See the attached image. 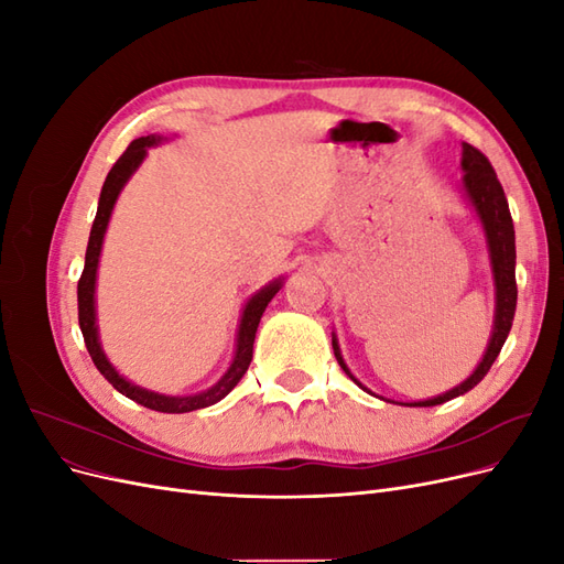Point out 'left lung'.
I'll return each mask as SVG.
<instances>
[{
	"label": "left lung",
	"mask_w": 564,
	"mask_h": 564,
	"mask_svg": "<svg viewBox=\"0 0 564 564\" xmlns=\"http://www.w3.org/2000/svg\"><path fill=\"white\" fill-rule=\"evenodd\" d=\"M460 169H464V191L466 197L470 199L473 209L480 218V224L485 228V237H487V247H489V259H491V272H494V286H497V315H494V332L489 338V346L485 350L482 362L477 365V369L470 373V377L447 390L442 392L437 398L431 400H421V402H412L409 406H435L442 402H449L458 395H464L470 388H475L480 383L487 371L491 369L494 360H497L510 327H513V317H516V305H518V284H516V228H513V218H510V209H508V199L503 195V187L497 178V172L489 164V160L482 155L480 150L473 148L470 143H464V155H460ZM332 346H334V355L338 365L344 367V371L348 377L365 388L360 381H357L350 369L346 367L344 357H340L338 350V340L332 334ZM367 390V388H365Z\"/></svg>",
	"instance_id": "1"
}]
</instances>
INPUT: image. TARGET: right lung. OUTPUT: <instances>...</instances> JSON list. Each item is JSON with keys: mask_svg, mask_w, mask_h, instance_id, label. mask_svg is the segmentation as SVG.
Instances as JSON below:
<instances>
[{"mask_svg": "<svg viewBox=\"0 0 564 564\" xmlns=\"http://www.w3.org/2000/svg\"><path fill=\"white\" fill-rule=\"evenodd\" d=\"M155 143H160V135H141V139L131 141L129 148L122 152V158H119L110 169V174L104 183V191H100L98 212H96L91 235H89V245H87V256H84V270H82V278L77 282V308H79V329L84 336V344H87V350L91 355L96 369L112 383V388L122 392V395H127L133 402H139L148 409H155V412L183 414V412H195V409L216 404L218 400H224L237 383H240V379L247 373L249 362L253 357V338H256V329H259L261 315L268 308L270 299L280 292L282 280H275L268 286H263L261 292L253 294L249 299V303L245 305V313L240 319V332H237L235 360H232L230 369L224 373V379H220L216 386H212L209 390L197 392V395H187V398H172V395H162V392L145 390L141 386H133L124 377H119L117 369L108 362V357H106L104 348H100V340H98L96 299H94L98 256H100V247H104L106 228H108V220H110V214H112V207H115L119 193H122L124 183L131 178V174L143 162L148 148Z\"/></svg>", "mask_w": 564, "mask_h": 564, "instance_id": "obj_1", "label": "right lung"}]
</instances>
